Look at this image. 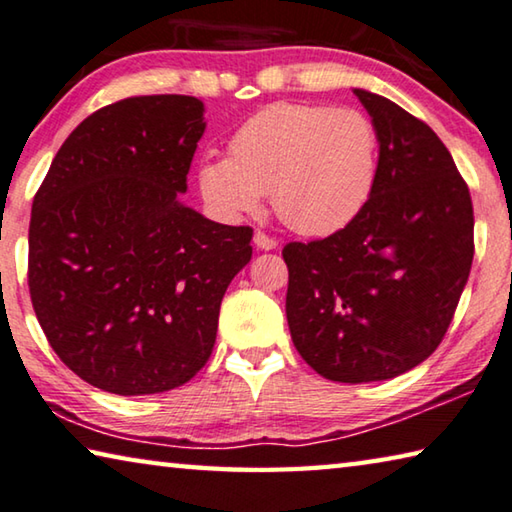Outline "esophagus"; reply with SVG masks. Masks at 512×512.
I'll return each instance as SVG.
<instances>
[{"instance_id": "1", "label": "esophagus", "mask_w": 512, "mask_h": 512, "mask_svg": "<svg viewBox=\"0 0 512 512\" xmlns=\"http://www.w3.org/2000/svg\"><path fill=\"white\" fill-rule=\"evenodd\" d=\"M254 245H256L258 249L270 251V249L279 247V242H276L272 236H267V233H263V231H256V233H254Z\"/></svg>"}]
</instances>
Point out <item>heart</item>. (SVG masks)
Returning a JSON list of instances; mask_svg holds the SVG:
<instances>
[{
  "instance_id": "b5f03b06",
  "label": "heart",
  "mask_w": 512,
  "mask_h": 512,
  "mask_svg": "<svg viewBox=\"0 0 512 512\" xmlns=\"http://www.w3.org/2000/svg\"><path fill=\"white\" fill-rule=\"evenodd\" d=\"M381 138L358 108L281 102L199 167L201 195L224 215L256 213L265 195L299 236H331L363 213L379 179Z\"/></svg>"
}]
</instances>
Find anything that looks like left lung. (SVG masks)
Instances as JSON below:
<instances>
[{"instance_id":"obj_1","label":"left lung","mask_w":512,"mask_h":512,"mask_svg":"<svg viewBox=\"0 0 512 512\" xmlns=\"http://www.w3.org/2000/svg\"><path fill=\"white\" fill-rule=\"evenodd\" d=\"M354 92L381 138L372 199L329 238L283 247L292 342L338 383L395 379L429 358L474 258L472 197L449 149L395 102Z\"/></svg>"}]
</instances>
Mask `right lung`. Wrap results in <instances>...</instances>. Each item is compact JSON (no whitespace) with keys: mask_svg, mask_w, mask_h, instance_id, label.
<instances>
[{"mask_svg":"<svg viewBox=\"0 0 512 512\" xmlns=\"http://www.w3.org/2000/svg\"><path fill=\"white\" fill-rule=\"evenodd\" d=\"M204 129L197 97L120 99L67 136L33 197V311L56 356L99 390H174L211 358L254 229L179 201Z\"/></svg>","mask_w":512,"mask_h":512,"instance_id":"obj_1","label":"right lung"}]
</instances>
